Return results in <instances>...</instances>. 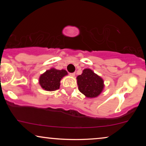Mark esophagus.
<instances>
[{"mask_svg": "<svg viewBox=\"0 0 146 146\" xmlns=\"http://www.w3.org/2000/svg\"><path fill=\"white\" fill-rule=\"evenodd\" d=\"M75 74H75V72H72V73H70V76H75Z\"/></svg>", "mask_w": 146, "mask_h": 146, "instance_id": "esophagus-1", "label": "esophagus"}]
</instances>
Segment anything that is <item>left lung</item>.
<instances>
[{
    "mask_svg": "<svg viewBox=\"0 0 146 146\" xmlns=\"http://www.w3.org/2000/svg\"><path fill=\"white\" fill-rule=\"evenodd\" d=\"M78 89L88 98L97 97L104 88V81L99 76L90 69L83 70L81 75L77 77Z\"/></svg>",
    "mask_w": 146,
    "mask_h": 146,
    "instance_id": "left-lung-1",
    "label": "left lung"
}]
</instances>
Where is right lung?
I'll return each instance as SVG.
<instances>
[{
	"mask_svg": "<svg viewBox=\"0 0 146 146\" xmlns=\"http://www.w3.org/2000/svg\"><path fill=\"white\" fill-rule=\"evenodd\" d=\"M68 73L65 70L51 68L46 71L39 78V83L43 89L47 91H54L59 88L60 82Z\"/></svg>",
	"mask_w": 146,
	"mask_h": 146,
	"instance_id": "obj_1",
	"label": "right lung"
}]
</instances>
